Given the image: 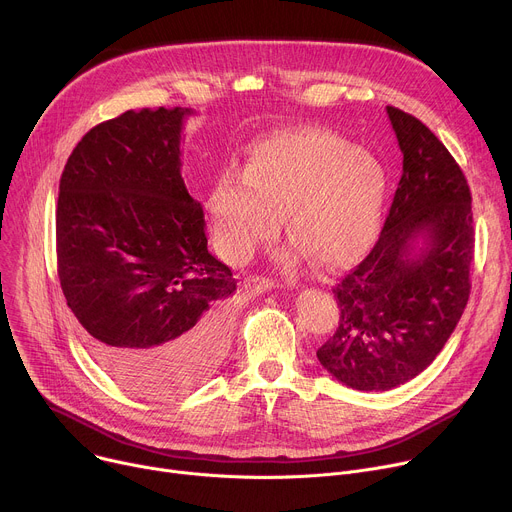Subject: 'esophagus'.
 Listing matches in <instances>:
<instances>
[{"mask_svg": "<svg viewBox=\"0 0 512 512\" xmlns=\"http://www.w3.org/2000/svg\"><path fill=\"white\" fill-rule=\"evenodd\" d=\"M245 287L249 291H253V294H263V291H269L273 287H277V283L273 279H267V277H259V275H251L245 279Z\"/></svg>", "mask_w": 512, "mask_h": 512, "instance_id": "esophagus-1", "label": "esophagus"}]
</instances>
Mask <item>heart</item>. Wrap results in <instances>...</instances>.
Segmentation results:
<instances>
[{
	"instance_id": "obj_1",
	"label": "heart",
	"mask_w": 512,
	"mask_h": 512,
	"mask_svg": "<svg viewBox=\"0 0 512 512\" xmlns=\"http://www.w3.org/2000/svg\"><path fill=\"white\" fill-rule=\"evenodd\" d=\"M385 196L387 174L371 152L308 127L257 141L245 172L218 174L208 214L218 251L233 263L271 241L285 216L294 239L285 261L310 255L318 267L340 269L371 249Z\"/></svg>"
}]
</instances>
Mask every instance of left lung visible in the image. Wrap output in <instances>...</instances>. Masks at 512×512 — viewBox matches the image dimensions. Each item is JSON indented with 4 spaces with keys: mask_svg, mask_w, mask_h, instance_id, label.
I'll use <instances>...</instances> for the list:
<instances>
[{
    "mask_svg": "<svg viewBox=\"0 0 512 512\" xmlns=\"http://www.w3.org/2000/svg\"><path fill=\"white\" fill-rule=\"evenodd\" d=\"M403 174L373 251L332 294L340 322L316 352L356 391H389L442 352L470 296L474 259L468 182L429 127L387 107Z\"/></svg>",
    "mask_w": 512,
    "mask_h": 512,
    "instance_id": "obj_1",
    "label": "left lung"
}]
</instances>
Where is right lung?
Here are the masks:
<instances>
[{"instance_id":"1","label":"right lung","mask_w":512,"mask_h":512,"mask_svg":"<svg viewBox=\"0 0 512 512\" xmlns=\"http://www.w3.org/2000/svg\"><path fill=\"white\" fill-rule=\"evenodd\" d=\"M192 109H141L93 127L58 186L62 294L87 348L127 389L162 399L223 358L231 269L208 253L204 212L180 174Z\"/></svg>"}]
</instances>
